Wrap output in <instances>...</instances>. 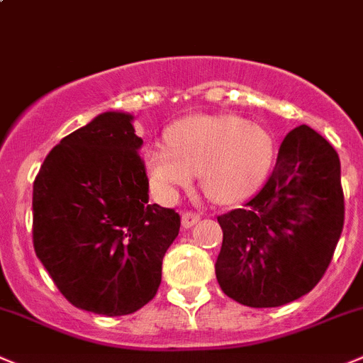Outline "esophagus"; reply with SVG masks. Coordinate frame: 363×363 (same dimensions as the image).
I'll list each match as a JSON object with an SVG mask.
<instances>
[{"mask_svg":"<svg viewBox=\"0 0 363 363\" xmlns=\"http://www.w3.org/2000/svg\"><path fill=\"white\" fill-rule=\"evenodd\" d=\"M199 220H201V215H199V213H182V216H181V223L184 229L193 228V225H195Z\"/></svg>","mask_w":363,"mask_h":363,"instance_id":"obj_1","label":"esophagus"}]
</instances>
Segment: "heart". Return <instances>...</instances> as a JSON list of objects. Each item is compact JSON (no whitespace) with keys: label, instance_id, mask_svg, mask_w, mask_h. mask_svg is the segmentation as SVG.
<instances>
[{"label":"heart","instance_id":"heart-1","mask_svg":"<svg viewBox=\"0 0 363 363\" xmlns=\"http://www.w3.org/2000/svg\"><path fill=\"white\" fill-rule=\"evenodd\" d=\"M272 152V138L259 125L233 114H193L168 128L166 147L145 154V168L164 201H174L199 174L206 197L233 204L262 182Z\"/></svg>","mask_w":363,"mask_h":363}]
</instances>
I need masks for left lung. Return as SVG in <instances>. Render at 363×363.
Segmentation results:
<instances>
[{
	"instance_id": "1",
	"label": "left lung",
	"mask_w": 363,
	"mask_h": 363,
	"mask_svg": "<svg viewBox=\"0 0 363 363\" xmlns=\"http://www.w3.org/2000/svg\"><path fill=\"white\" fill-rule=\"evenodd\" d=\"M218 223L223 242L215 272L225 296L250 308L306 296L344 228L338 154L319 132L299 125L284 135L263 188Z\"/></svg>"
}]
</instances>
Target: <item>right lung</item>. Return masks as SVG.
Instances as JSON below:
<instances>
[{
	"label": "right lung",
	"instance_id": "1",
	"mask_svg": "<svg viewBox=\"0 0 363 363\" xmlns=\"http://www.w3.org/2000/svg\"><path fill=\"white\" fill-rule=\"evenodd\" d=\"M134 116L107 111L46 155L33 182V249L73 306L120 317L161 284L177 238L174 209L148 202Z\"/></svg>",
	"mask_w": 363,
	"mask_h": 363
}]
</instances>
